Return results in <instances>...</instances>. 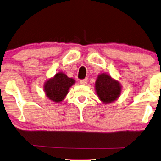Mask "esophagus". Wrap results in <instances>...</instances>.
Segmentation results:
<instances>
[{
    "mask_svg": "<svg viewBox=\"0 0 161 161\" xmlns=\"http://www.w3.org/2000/svg\"><path fill=\"white\" fill-rule=\"evenodd\" d=\"M87 79H84V80H80V84H83V85H86L87 84Z\"/></svg>",
    "mask_w": 161,
    "mask_h": 161,
    "instance_id": "esophagus-1",
    "label": "esophagus"
}]
</instances>
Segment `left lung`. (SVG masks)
Wrapping results in <instances>:
<instances>
[{"mask_svg":"<svg viewBox=\"0 0 161 161\" xmlns=\"http://www.w3.org/2000/svg\"><path fill=\"white\" fill-rule=\"evenodd\" d=\"M95 89L98 98L104 104L115 102L122 92L120 83L107 73H102L98 75L95 84Z\"/></svg>","mask_w":161,"mask_h":161,"instance_id":"left-lung-1","label":"left lung"}]
</instances>
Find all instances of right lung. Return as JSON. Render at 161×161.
Here are the masks:
<instances>
[{
    "label": "right lung",
    "mask_w": 161,
    "mask_h": 161,
    "mask_svg": "<svg viewBox=\"0 0 161 161\" xmlns=\"http://www.w3.org/2000/svg\"><path fill=\"white\" fill-rule=\"evenodd\" d=\"M75 84V80L69 77L65 73L59 71L44 84V92L46 96L53 102L59 103L64 100L70 87Z\"/></svg>",
    "instance_id": "add662e5"
}]
</instances>
